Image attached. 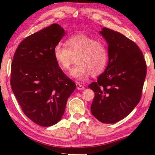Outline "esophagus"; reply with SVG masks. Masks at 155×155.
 <instances>
[{
  "instance_id": "esophagus-1",
  "label": "esophagus",
  "mask_w": 155,
  "mask_h": 155,
  "mask_svg": "<svg viewBox=\"0 0 155 155\" xmlns=\"http://www.w3.org/2000/svg\"><path fill=\"white\" fill-rule=\"evenodd\" d=\"M76 85H77V88L78 89V90H84V89H85V87H84L83 85H81V84L79 83H76Z\"/></svg>"
}]
</instances>
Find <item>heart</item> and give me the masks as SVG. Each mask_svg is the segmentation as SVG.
<instances>
[{"label":"heart","instance_id":"b5f03b06","mask_svg":"<svg viewBox=\"0 0 155 155\" xmlns=\"http://www.w3.org/2000/svg\"><path fill=\"white\" fill-rule=\"evenodd\" d=\"M53 56L59 68L68 71L76 61L77 65L72 69L70 75L83 81L89 76H97L106 67L108 52L103 41L84 34L70 37L65 46L57 44L53 48Z\"/></svg>","mask_w":155,"mask_h":155}]
</instances>
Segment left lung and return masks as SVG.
<instances>
[{"label": "left lung", "mask_w": 155, "mask_h": 155, "mask_svg": "<svg viewBox=\"0 0 155 155\" xmlns=\"http://www.w3.org/2000/svg\"><path fill=\"white\" fill-rule=\"evenodd\" d=\"M100 33L109 45V62L97 81L88 86L95 93L91 111L100 122L114 124L127 117L140 102L147 66L134 41L105 27Z\"/></svg>", "instance_id": "1"}]
</instances>
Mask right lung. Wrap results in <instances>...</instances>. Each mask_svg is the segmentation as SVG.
<instances>
[{"instance_id":"obj_1","label":"right lung","mask_w":155,"mask_h":155,"mask_svg":"<svg viewBox=\"0 0 155 155\" xmlns=\"http://www.w3.org/2000/svg\"><path fill=\"white\" fill-rule=\"evenodd\" d=\"M65 32L52 24L21 41L11 68L12 89L22 111L41 127L57 124L76 84L60 69L53 48Z\"/></svg>"}]
</instances>
